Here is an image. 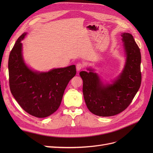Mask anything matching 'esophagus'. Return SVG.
<instances>
[{
  "label": "esophagus",
  "instance_id": "obj_1",
  "mask_svg": "<svg viewBox=\"0 0 153 153\" xmlns=\"http://www.w3.org/2000/svg\"><path fill=\"white\" fill-rule=\"evenodd\" d=\"M76 70H77V71H79L81 69H82L83 68H84V65H83V64H82V63H78V64H76Z\"/></svg>",
  "mask_w": 153,
  "mask_h": 153
}]
</instances>
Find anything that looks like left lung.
<instances>
[{
  "label": "left lung",
  "instance_id": "8db88e82",
  "mask_svg": "<svg viewBox=\"0 0 153 153\" xmlns=\"http://www.w3.org/2000/svg\"><path fill=\"white\" fill-rule=\"evenodd\" d=\"M126 62L122 72L111 84L103 83L94 69L82 71L83 94L91 112L110 117L122 112L131 103L141 84V54L133 36L121 34Z\"/></svg>",
  "mask_w": 153,
  "mask_h": 153
}]
</instances>
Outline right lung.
Instances as JSON below:
<instances>
[{
  "mask_svg": "<svg viewBox=\"0 0 153 153\" xmlns=\"http://www.w3.org/2000/svg\"><path fill=\"white\" fill-rule=\"evenodd\" d=\"M26 35L24 33L19 37L9 57L10 90L25 112L43 118L59 108L69 82L76 75V67L71 65L46 72L32 69L25 64L22 54L21 41Z\"/></svg>",
  "mask_w": 153,
  "mask_h": 153,
  "instance_id": "add662e5",
  "label": "right lung"
}]
</instances>
